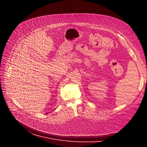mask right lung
Masks as SVG:
<instances>
[{"label": "right lung", "instance_id": "right-lung-1", "mask_svg": "<svg viewBox=\"0 0 147 147\" xmlns=\"http://www.w3.org/2000/svg\"><path fill=\"white\" fill-rule=\"evenodd\" d=\"M47 114V113H46V114Z\"/></svg>", "mask_w": 147, "mask_h": 147}]
</instances>
